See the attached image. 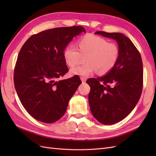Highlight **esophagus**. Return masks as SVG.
<instances>
[{"instance_id":"esophagus-1","label":"esophagus","mask_w":156,"mask_h":156,"mask_svg":"<svg viewBox=\"0 0 156 156\" xmlns=\"http://www.w3.org/2000/svg\"><path fill=\"white\" fill-rule=\"evenodd\" d=\"M81 80L83 83H85L86 81H87V79L85 77H81Z\"/></svg>"}]
</instances>
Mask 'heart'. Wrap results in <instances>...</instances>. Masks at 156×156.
I'll return each mask as SVG.
<instances>
[{"label":"heart","mask_w":156,"mask_h":156,"mask_svg":"<svg viewBox=\"0 0 156 156\" xmlns=\"http://www.w3.org/2000/svg\"><path fill=\"white\" fill-rule=\"evenodd\" d=\"M78 49L73 45L67 46L64 51L65 62L69 67H74L81 62L83 57L85 64L73 68L72 75L87 77L97 71L100 75H105L115 66L119 58V46L113 42H108L103 37L88 34L80 39Z\"/></svg>","instance_id":"1"}]
</instances>
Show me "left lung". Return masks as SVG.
<instances>
[{
    "label": "left lung",
    "mask_w": 156,
    "mask_h": 156,
    "mask_svg": "<svg viewBox=\"0 0 156 156\" xmlns=\"http://www.w3.org/2000/svg\"><path fill=\"white\" fill-rule=\"evenodd\" d=\"M115 40L120 50L115 66L106 75L87 81L90 87L88 101L92 114L100 123H117L128 115L138 103L143 86L142 58L128 37L121 33L97 31Z\"/></svg>",
    "instance_id": "8db88e82"
}]
</instances>
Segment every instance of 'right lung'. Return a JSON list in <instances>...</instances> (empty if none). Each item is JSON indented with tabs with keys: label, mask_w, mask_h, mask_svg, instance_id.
Returning <instances> with one entry per match:
<instances>
[{
	"label": "right lung",
	"mask_w": 156,
	"mask_h": 156,
	"mask_svg": "<svg viewBox=\"0 0 156 156\" xmlns=\"http://www.w3.org/2000/svg\"><path fill=\"white\" fill-rule=\"evenodd\" d=\"M85 32L81 26L58 27L31 36L18 55L13 73L23 106L37 120L53 123L66 111L81 81L78 75L58 81L68 72L64 51L73 37Z\"/></svg>",
	"instance_id": "obj_1"
}]
</instances>
